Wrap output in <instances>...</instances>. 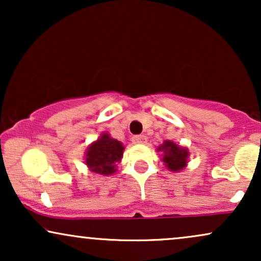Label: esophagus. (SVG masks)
Masks as SVG:
<instances>
[{"mask_svg": "<svg viewBox=\"0 0 261 261\" xmlns=\"http://www.w3.org/2000/svg\"><path fill=\"white\" fill-rule=\"evenodd\" d=\"M131 142L135 145H143V143L147 142V137L145 135H136V136L131 137Z\"/></svg>", "mask_w": 261, "mask_h": 261, "instance_id": "obj_1", "label": "esophagus"}]
</instances>
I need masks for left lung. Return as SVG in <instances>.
<instances>
[{
	"mask_svg": "<svg viewBox=\"0 0 261 261\" xmlns=\"http://www.w3.org/2000/svg\"><path fill=\"white\" fill-rule=\"evenodd\" d=\"M157 152H162V162L170 172H180L188 166V158L190 155L189 149L174 141H163V143L157 147Z\"/></svg>",
	"mask_w": 261,
	"mask_h": 261,
	"instance_id": "1",
	"label": "left lung"
}]
</instances>
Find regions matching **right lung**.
Instances as JSON below:
<instances>
[{
  "instance_id": "add662e5",
  "label": "right lung",
  "mask_w": 261,
  "mask_h": 261,
  "mask_svg": "<svg viewBox=\"0 0 261 261\" xmlns=\"http://www.w3.org/2000/svg\"><path fill=\"white\" fill-rule=\"evenodd\" d=\"M124 145L108 133H101L98 140L87 147L85 163L91 172L100 175H112L116 172L124 154Z\"/></svg>"
}]
</instances>
